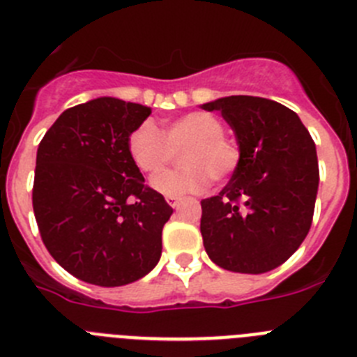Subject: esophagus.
<instances>
[{"instance_id": "34e87169", "label": "esophagus", "mask_w": 357, "mask_h": 357, "mask_svg": "<svg viewBox=\"0 0 357 357\" xmlns=\"http://www.w3.org/2000/svg\"><path fill=\"white\" fill-rule=\"evenodd\" d=\"M182 198L181 197H166V202H168L169 206L172 207H176L178 206V202H181Z\"/></svg>"}]
</instances>
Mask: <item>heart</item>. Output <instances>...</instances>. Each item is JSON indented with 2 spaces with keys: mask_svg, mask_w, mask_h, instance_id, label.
<instances>
[{
  "mask_svg": "<svg viewBox=\"0 0 357 357\" xmlns=\"http://www.w3.org/2000/svg\"><path fill=\"white\" fill-rule=\"evenodd\" d=\"M181 149L185 166L151 181L159 193L168 197L204 191L213 178H229L241 162L238 141L225 135L222 119L206 110L169 119L164 123L162 132L151 121H143L127 139L128 157L135 168L148 176L160 173L174 158V151Z\"/></svg>",
  "mask_w": 357,
  "mask_h": 357,
  "instance_id": "obj_1",
  "label": "heart"
}]
</instances>
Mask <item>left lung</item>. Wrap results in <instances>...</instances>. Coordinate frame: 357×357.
I'll list each match as a JSON object with an SVG mask.
<instances>
[{
	"label": "left lung",
	"instance_id": "obj_1",
	"mask_svg": "<svg viewBox=\"0 0 357 357\" xmlns=\"http://www.w3.org/2000/svg\"><path fill=\"white\" fill-rule=\"evenodd\" d=\"M202 107L222 112L241 148L229 184L202 200L204 247L229 272H270L311 229L320 181L313 137L291 109L266 98L227 96Z\"/></svg>",
	"mask_w": 357,
	"mask_h": 357
}]
</instances>
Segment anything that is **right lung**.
<instances>
[{"instance_id":"obj_1","label":"right lung","mask_w":357,"mask_h":357,"mask_svg":"<svg viewBox=\"0 0 357 357\" xmlns=\"http://www.w3.org/2000/svg\"><path fill=\"white\" fill-rule=\"evenodd\" d=\"M150 107L96 98L64 110L37 148L31 204L44 247L66 272L123 286L151 272L173 209L128 157Z\"/></svg>"}]
</instances>
